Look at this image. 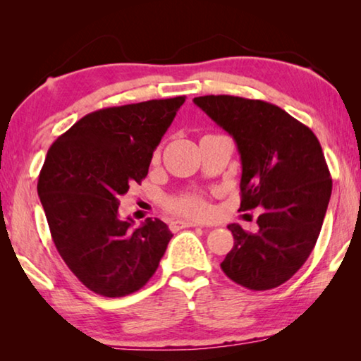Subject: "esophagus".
I'll return each mask as SVG.
<instances>
[{
	"instance_id": "esophagus-1",
	"label": "esophagus",
	"mask_w": 361,
	"mask_h": 361,
	"mask_svg": "<svg viewBox=\"0 0 361 361\" xmlns=\"http://www.w3.org/2000/svg\"><path fill=\"white\" fill-rule=\"evenodd\" d=\"M195 226H202V224L194 223V221H183V219H175V221L170 223V229L180 231V229H185V228H195Z\"/></svg>"
}]
</instances>
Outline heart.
Segmentation results:
<instances>
[{
    "label": "heart",
    "mask_w": 361,
    "mask_h": 361,
    "mask_svg": "<svg viewBox=\"0 0 361 361\" xmlns=\"http://www.w3.org/2000/svg\"><path fill=\"white\" fill-rule=\"evenodd\" d=\"M170 209L194 218H205L210 213V205L200 194H186L170 200Z\"/></svg>",
    "instance_id": "obj_1"
}]
</instances>
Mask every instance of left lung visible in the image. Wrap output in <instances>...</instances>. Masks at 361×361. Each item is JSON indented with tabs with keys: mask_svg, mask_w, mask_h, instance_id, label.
<instances>
[{
	"mask_svg": "<svg viewBox=\"0 0 361 361\" xmlns=\"http://www.w3.org/2000/svg\"><path fill=\"white\" fill-rule=\"evenodd\" d=\"M194 103L235 140L240 210L262 207L255 234L228 226L234 247L221 262L223 272L248 290L276 288L312 253L331 197L320 142L272 103L232 95L195 97Z\"/></svg>",
	"mask_w": 361,
	"mask_h": 361,
	"instance_id": "left-lung-1",
	"label": "left lung"
}]
</instances>
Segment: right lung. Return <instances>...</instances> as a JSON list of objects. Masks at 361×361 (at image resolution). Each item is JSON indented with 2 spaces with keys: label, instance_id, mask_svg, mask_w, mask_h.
<instances>
[{
  "label": "right lung",
  "instance_id": "add662e5",
  "mask_svg": "<svg viewBox=\"0 0 361 361\" xmlns=\"http://www.w3.org/2000/svg\"><path fill=\"white\" fill-rule=\"evenodd\" d=\"M186 97L85 114L47 151L38 195L65 264L90 291L122 298L154 276L172 232L119 218V195L148 175L152 152Z\"/></svg>",
  "mask_w": 361,
  "mask_h": 361
}]
</instances>
